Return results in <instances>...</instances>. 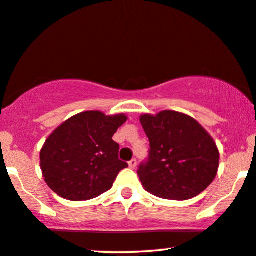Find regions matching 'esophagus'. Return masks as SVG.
Returning <instances> with one entry per match:
<instances>
[{
	"mask_svg": "<svg viewBox=\"0 0 256 256\" xmlns=\"http://www.w3.org/2000/svg\"><path fill=\"white\" fill-rule=\"evenodd\" d=\"M128 166H130V168L134 170L136 168H137V159H132L128 162Z\"/></svg>",
	"mask_w": 256,
	"mask_h": 256,
	"instance_id": "obj_1",
	"label": "esophagus"
}]
</instances>
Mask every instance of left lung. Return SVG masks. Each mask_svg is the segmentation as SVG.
Wrapping results in <instances>:
<instances>
[{
  "mask_svg": "<svg viewBox=\"0 0 256 256\" xmlns=\"http://www.w3.org/2000/svg\"><path fill=\"white\" fill-rule=\"evenodd\" d=\"M140 122L150 150L137 173L148 192L162 199L187 200L212 184L219 151L199 122L176 111L144 114Z\"/></svg>",
  "mask_w": 256,
  "mask_h": 256,
  "instance_id": "1",
  "label": "left lung"
}]
</instances>
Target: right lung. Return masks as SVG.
I'll list each match as a JSON object with an SVG mask.
<instances>
[{
    "label": "right lung",
    "instance_id": "right-lung-1",
    "mask_svg": "<svg viewBox=\"0 0 256 256\" xmlns=\"http://www.w3.org/2000/svg\"><path fill=\"white\" fill-rule=\"evenodd\" d=\"M124 114L100 111L78 114L54 130L40 150V168L48 186L71 202L94 199L114 185L128 162L118 158L112 137Z\"/></svg>",
    "mask_w": 256,
    "mask_h": 256
}]
</instances>
